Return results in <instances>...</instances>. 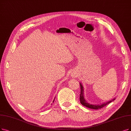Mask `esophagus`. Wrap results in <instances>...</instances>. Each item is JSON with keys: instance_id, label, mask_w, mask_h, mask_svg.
Wrapping results in <instances>:
<instances>
[{"instance_id": "esophagus-1", "label": "esophagus", "mask_w": 131, "mask_h": 131, "mask_svg": "<svg viewBox=\"0 0 131 131\" xmlns=\"http://www.w3.org/2000/svg\"><path fill=\"white\" fill-rule=\"evenodd\" d=\"M71 76L72 77H76L77 76V74L76 72H72L71 74Z\"/></svg>"}]
</instances>
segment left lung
Masks as SVG:
<instances>
[{
  "label": "left lung",
  "mask_w": 131,
  "mask_h": 131,
  "mask_svg": "<svg viewBox=\"0 0 131 131\" xmlns=\"http://www.w3.org/2000/svg\"><path fill=\"white\" fill-rule=\"evenodd\" d=\"M80 86H81V94H80V102L82 104L83 106H84L86 107H88L89 108H91V109H93V110H98L99 108H101L102 107H103L104 106H106L107 104H108L109 103H110L111 102H112L113 101H114L116 98H114L113 99H111V100L109 101L108 102H105L102 103L101 104H98V105H95V104H91L89 103L84 98V88L83 86L82 85V83H80Z\"/></svg>",
  "instance_id": "obj_1"
}]
</instances>
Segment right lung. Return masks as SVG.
Instances as JSON below:
<instances>
[{"label": "right lung", "instance_id": "right-lung-1", "mask_svg": "<svg viewBox=\"0 0 131 131\" xmlns=\"http://www.w3.org/2000/svg\"><path fill=\"white\" fill-rule=\"evenodd\" d=\"M55 98H54V101H53V103H54V100H55Z\"/></svg>", "mask_w": 131, "mask_h": 131}]
</instances>
